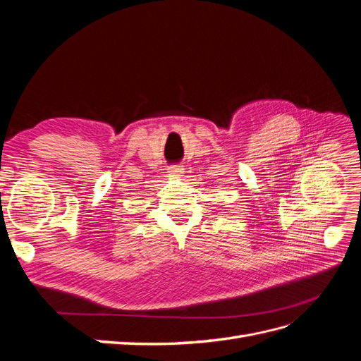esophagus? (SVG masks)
I'll return each mask as SVG.
<instances>
[{
	"label": "esophagus",
	"instance_id": "1",
	"mask_svg": "<svg viewBox=\"0 0 361 361\" xmlns=\"http://www.w3.org/2000/svg\"><path fill=\"white\" fill-rule=\"evenodd\" d=\"M183 173V167L182 166H173L171 167V174L173 176H182Z\"/></svg>",
	"mask_w": 361,
	"mask_h": 361
}]
</instances>
